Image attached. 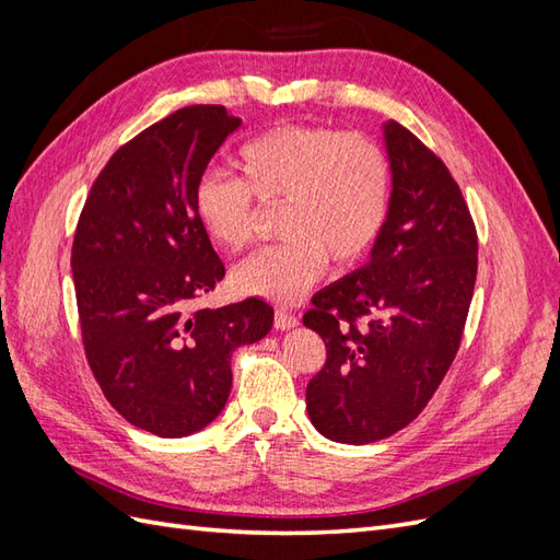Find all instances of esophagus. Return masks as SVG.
<instances>
[{
  "mask_svg": "<svg viewBox=\"0 0 560 560\" xmlns=\"http://www.w3.org/2000/svg\"><path fill=\"white\" fill-rule=\"evenodd\" d=\"M299 327V317L292 313H284V311H276V329L287 331V329H294Z\"/></svg>",
  "mask_w": 560,
  "mask_h": 560,
  "instance_id": "1",
  "label": "esophagus"
}]
</instances>
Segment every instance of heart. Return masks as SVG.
I'll return each mask as SVG.
<instances>
[{"label":"heart","instance_id":"1","mask_svg":"<svg viewBox=\"0 0 560 560\" xmlns=\"http://www.w3.org/2000/svg\"><path fill=\"white\" fill-rule=\"evenodd\" d=\"M241 179L202 175L194 210L214 245L241 249L252 238L254 200L278 206L282 243L261 247L233 270L235 290L294 303L322 278L327 259L360 261L389 210L385 151L358 132L287 124L259 132L235 156Z\"/></svg>","mask_w":560,"mask_h":560}]
</instances>
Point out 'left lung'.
I'll return each instance as SVG.
<instances>
[{
    "label": "left lung",
    "mask_w": 560,
    "mask_h": 560,
    "mask_svg": "<svg viewBox=\"0 0 560 560\" xmlns=\"http://www.w3.org/2000/svg\"><path fill=\"white\" fill-rule=\"evenodd\" d=\"M393 175L369 261L313 296L303 325L327 362L306 387L319 434L338 444L393 436L425 409L460 348L477 282V229L442 159L383 124Z\"/></svg>",
    "instance_id": "1"
}]
</instances>
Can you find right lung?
Returning a JSON list of instances; mask_svg holds the SVG:
<instances>
[{
  "label": "right lung",
  "mask_w": 560,
  "mask_h": 560,
  "mask_svg": "<svg viewBox=\"0 0 560 560\" xmlns=\"http://www.w3.org/2000/svg\"><path fill=\"white\" fill-rule=\"evenodd\" d=\"M241 118L219 105L177 109L124 144L97 175L72 245L83 350L130 425L189 436L222 413L231 354L273 327L252 296L194 308L224 278L194 189Z\"/></svg>",
  "instance_id": "add662e5"
}]
</instances>
